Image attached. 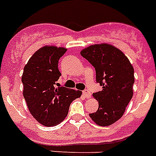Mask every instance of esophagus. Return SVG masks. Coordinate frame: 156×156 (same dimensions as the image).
Masks as SVG:
<instances>
[{"instance_id":"34e87169","label":"esophagus","mask_w":156,"mask_h":156,"mask_svg":"<svg viewBox=\"0 0 156 156\" xmlns=\"http://www.w3.org/2000/svg\"><path fill=\"white\" fill-rule=\"evenodd\" d=\"M83 95H84V97H87V98H89V97H91V92H90L88 90H87V89L83 91Z\"/></svg>"}]
</instances>
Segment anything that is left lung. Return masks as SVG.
Returning a JSON list of instances; mask_svg holds the SVG:
<instances>
[{"mask_svg": "<svg viewBox=\"0 0 156 156\" xmlns=\"http://www.w3.org/2000/svg\"><path fill=\"white\" fill-rule=\"evenodd\" d=\"M96 70V80L102 90L93 93L99 107L89 114L100 126H109L119 120L133 97L134 69L125 55L110 44L92 45L81 51Z\"/></svg>", "mask_w": 156, "mask_h": 156, "instance_id": "1", "label": "left lung"}]
</instances>
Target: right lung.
Segmentation results:
<instances>
[{"label": "right lung", "mask_w": 156, "mask_h": 156, "mask_svg": "<svg viewBox=\"0 0 156 156\" xmlns=\"http://www.w3.org/2000/svg\"><path fill=\"white\" fill-rule=\"evenodd\" d=\"M67 49L46 46L33 55L24 66L22 76L23 97L36 120L51 127L67 116L70 104L81 97L82 91L56 87L61 76L58 62Z\"/></svg>", "instance_id": "right-lung-1"}]
</instances>
